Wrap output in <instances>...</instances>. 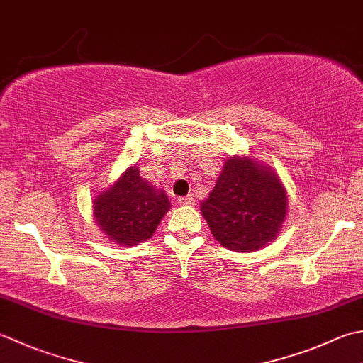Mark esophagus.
<instances>
[{
	"instance_id": "obj_1",
	"label": "esophagus",
	"mask_w": 363,
	"mask_h": 363,
	"mask_svg": "<svg viewBox=\"0 0 363 363\" xmlns=\"http://www.w3.org/2000/svg\"><path fill=\"white\" fill-rule=\"evenodd\" d=\"M177 203H179L181 206H191V204H195V200H194V196L189 195V196L177 198Z\"/></svg>"
}]
</instances>
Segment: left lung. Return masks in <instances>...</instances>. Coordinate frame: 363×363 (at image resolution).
I'll list each match as a JSON object with an SVG mask.
<instances>
[{"instance_id": "1", "label": "left lung", "mask_w": 363, "mask_h": 363, "mask_svg": "<svg viewBox=\"0 0 363 363\" xmlns=\"http://www.w3.org/2000/svg\"><path fill=\"white\" fill-rule=\"evenodd\" d=\"M201 214L225 248L255 252L274 240L285 222L286 191L271 168L231 157L201 203Z\"/></svg>"}]
</instances>
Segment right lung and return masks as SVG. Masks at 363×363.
<instances>
[{
    "label": "right lung",
    "instance_id": "right-lung-1",
    "mask_svg": "<svg viewBox=\"0 0 363 363\" xmlns=\"http://www.w3.org/2000/svg\"><path fill=\"white\" fill-rule=\"evenodd\" d=\"M94 218L116 244L135 245L149 239L169 209L168 196L140 176L132 167L110 190L94 201Z\"/></svg>",
    "mask_w": 363,
    "mask_h": 363
}]
</instances>
